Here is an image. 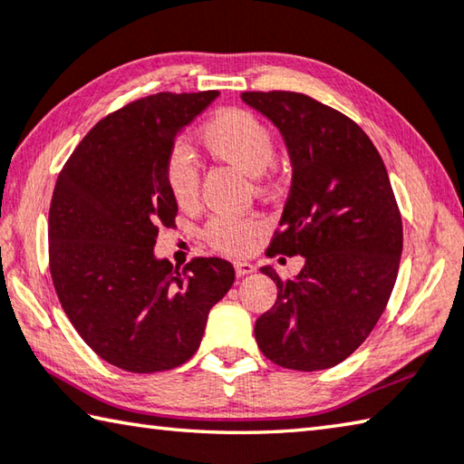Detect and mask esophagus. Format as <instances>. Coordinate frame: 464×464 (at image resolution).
Instances as JSON below:
<instances>
[{"mask_svg":"<svg viewBox=\"0 0 464 464\" xmlns=\"http://www.w3.org/2000/svg\"><path fill=\"white\" fill-rule=\"evenodd\" d=\"M251 272H256V266L254 264H249V261H246V259L235 261V274L246 276V274H251Z\"/></svg>","mask_w":464,"mask_h":464,"instance_id":"esophagus-1","label":"esophagus"}]
</instances>
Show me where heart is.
I'll return each mask as SVG.
<instances>
[{"mask_svg":"<svg viewBox=\"0 0 464 464\" xmlns=\"http://www.w3.org/2000/svg\"><path fill=\"white\" fill-rule=\"evenodd\" d=\"M200 140L210 156L254 176L257 187L272 180L276 158L274 133L247 109H223L200 130ZM164 180L172 198L182 208L197 207L200 197V170L192 151L174 146L166 156ZM264 223L257 217L215 215L205 225V237L223 254H246L254 246Z\"/></svg>","mask_w":464,"mask_h":464,"instance_id":"b5f03b06","label":"heart"}]
</instances>
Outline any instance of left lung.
<instances>
[{
  "label": "left lung",
  "instance_id": "8db88e82",
  "mask_svg": "<svg viewBox=\"0 0 464 464\" xmlns=\"http://www.w3.org/2000/svg\"><path fill=\"white\" fill-rule=\"evenodd\" d=\"M282 131L292 187L266 254L304 256L256 323L272 363L320 372L355 353L383 314L403 247L400 207L373 141L336 109L294 91L241 92Z\"/></svg>",
  "mask_w": 464,
  "mask_h": 464
}]
</instances>
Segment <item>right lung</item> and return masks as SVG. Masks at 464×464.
Returning <instances> with one entry per match:
<instances>
[{"instance_id":"obj_1","label":"right lung","mask_w":464,"mask_h":464,"mask_svg":"<svg viewBox=\"0 0 464 464\" xmlns=\"http://www.w3.org/2000/svg\"><path fill=\"white\" fill-rule=\"evenodd\" d=\"M218 91L156 92L103 117L58 174L48 261L72 326L101 359L131 373L174 369L195 355L208 310L235 280L221 257L174 269L154 257L179 205L164 180L168 151Z\"/></svg>"}]
</instances>
